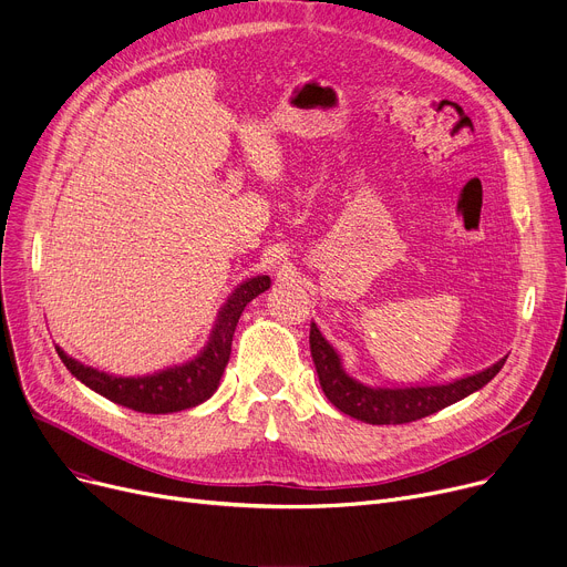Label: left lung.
<instances>
[{
    "label": "left lung",
    "instance_id": "obj_1",
    "mask_svg": "<svg viewBox=\"0 0 567 567\" xmlns=\"http://www.w3.org/2000/svg\"><path fill=\"white\" fill-rule=\"evenodd\" d=\"M310 351L319 373V383L328 401L351 414L353 420L367 424H408L414 420L429 417V414L456 403L483 385L495 379L499 369L504 367V355L493 367L483 371L463 375V379L449 381V383H433V385H369L362 383L344 369L342 355L334 351V347L321 334L317 323H310Z\"/></svg>",
    "mask_w": 567,
    "mask_h": 567
}]
</instances>
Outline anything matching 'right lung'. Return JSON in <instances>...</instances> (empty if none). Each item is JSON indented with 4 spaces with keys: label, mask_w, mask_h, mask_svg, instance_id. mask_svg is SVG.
I'll use <instances>...</instances> for the list:
<instances>
[{
    "label": "right lung",
    "mask_w": 567,
    "mask_h": 567,
    "mask_svg": "<svg viewBox=\"0 0 567 567\" xmlns=\"http://www.w3.org/2000/svg\"><path fill=\"white\" fill-rule=\"evenodd\" d=\"M269 287V276H252L237 285L218 310L207 344L200 349V353L182 364L166 367L155 373L113 375L70 358L61 347H56V353L74 379L118 405L145 414H168L196 408L207 401L220 385V375L225 367H228L235 328L244 308Z\"/></svg>",
    "instance_id": "add662e5"
}]
</instances>
